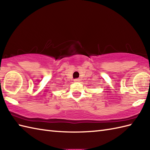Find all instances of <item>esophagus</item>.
<instances>
[{
	"mask_svg": "<svg viewBox=\"0 0 150 150\" xmlns=\"http://www.w3.org/2000/svg\"><path fill=\"white\" fill-rule=\"evenodd\" d=\"M74 81L75 82H79V81H80V79H75V80H74Z\"/></svg>",
	"mask_w": 150,
	"mask_h": 150,
	"instance_id": "obj_1",
	"label": "esophagus"
}]
</instances>
